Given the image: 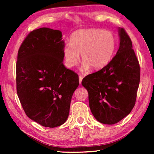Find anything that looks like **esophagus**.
I'll use <instances>...</instances> for the list:
<instances>
[{"instance_id": "34e87169", "label": "esophagus", "mask_w": 154, "mask_h": 154, "mask_svg": "<svg viewBox=\"0 0 154 154\" xmlns=\"http://www.w3.org/2000/svg\"><path fill=\"white\" fill-rule=\"evenodd\" d=\"M82 79H83V77L80 75L79 77V84L81 85V82H82Z\"/></svg>"}]
</instances>
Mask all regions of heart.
Returning a JSON list of instances; mask_svg holds the SVG:
<instances>
[{
  "mask_svg": "<svg viewBox=\"0 0 154 154\" xmlns=\"http://www.w3.org/2000/svg\"><path fill=\"white\" fill-rule=\"evenodd\" d=\"M116 46V37L109 31L96 28L77 30L72 34L70 43L63 48L65 66L68 68L76 66L81 54L82 72H88L91 68L95 71L100 70L112 59Z\"/></svg>",
  "mask_w": 154,
  "mask_h": 154,
  "instance_id": "obj_1",
  "label": "heart"
}]
</instances>
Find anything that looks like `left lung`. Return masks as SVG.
Masks as SVG:
<instances>
[{
	"instance_id": "1",
	"label": "left lung",
	"mask_w": 154,
	"mask_h": 154,
	"mask_svg": "<svg viewBox=\"0 0 154 154\" xmlns=\"http://www.w3.org/2000/svg\"><path fill=\"white\" fill-rule=\"evenodd\" d=\"M118 33L119 48L115 57L106 66L82 81L88 92L92 114L106 125L116 124L131 112L140 81L139 64L131 39L123 28H118Z\"/></svg>"
}]
</instances>
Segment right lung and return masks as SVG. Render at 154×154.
Listing matches in <instances>:
<instances>
[{"label":"right lung","mask_w":154,"mask_h":154,"mask_svg":"<svg viewBox=\"0 0 154 154\" xmlns=\"http://www.w3.org/2000/svg\"><path fill=\"white\" fill-rule=\"evenodd\" d=\"M62 32L41 28L30 32L19 48L16 64L17 92L27 116L55 128L69 116L78 75L63 64Z\"/></svg>","instance_id":"1"}]
</instances>
